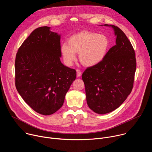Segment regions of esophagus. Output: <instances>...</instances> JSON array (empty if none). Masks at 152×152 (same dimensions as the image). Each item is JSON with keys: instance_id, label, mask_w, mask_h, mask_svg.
Listing matches in <instances>:
<instances>
[{"instance_id": "obj_1", "label": "esophagus", "mask_w": 152, "mask_h": 152, "mask_svg": "<svg viewBox=\"0 0 152 152\" xmlns=\"http://www.w3.org/2000/svg\"><path fill=\"white\" fill-rule=\"evenodd\" d=\"M76 72H77V77H80L82 76V73L79 70H76Z\"/></svg>"}]
</instances>
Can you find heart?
I'll return each instance as SVG.
<instances>
[{
	"mask_svg": "<svg viewBox=\"0 0 152 152\" xmlns=\"http://www.w3.org/2000/svg\"><path fill=\"white\" fill-rule=\"evenodd\" d=\"M68 45L64 43L61 53L65 64L72 66L79 53L80 62L88 67L98 65L104 59L109 46L107 37L102 34L84 31L72 36Z\"/></svg>",
	"mask_w": 152,
	"mask_h": 152,
	"instance_id": "obj_1",
	"label": "heart"
}]
</instances>
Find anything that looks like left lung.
<instances>
[{"label": "left lung", "mask_w": 152, "mask_h": 152, "mask_svg": "<svg viewBox=\"0 0 152 152\" xmlns=\"http://www.w3.org/2000/svg\"><path fill=\"white\" fill-rule=\"evenodd\" d=\"M116 45L98 65L88 67L82 78L85 86L88 107L98 114H106L118 108L133 88L136 70L134 48L123 31L114 25Z\"/></svg>", "instance_id": "8db88e82"}]
</instances>
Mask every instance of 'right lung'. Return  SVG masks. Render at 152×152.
I'll list each match as a JSON object with an SVG mask.
<instances>
[{
  "instance_id": "add662e5",
  "label": "right lung",
  "mask_w": 152,
  "mask_h": 152,
  "mask_svg": "<svg viewBox=\"0 0 152 152\" xmlns=\"http://www.w3.org/2000/svg\"><path fill=\"white\" fill-rule=\"evenodd\" d=\"M39 27L18 49L15 62V86L35 112L50 115L63 105L76 71L61 63V35Z\"/></svg>"
}]
</instances>
